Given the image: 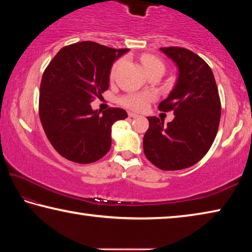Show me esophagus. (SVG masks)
<instances>
[{"label":"esophagus","instance_id":"34e87169","mask_svg":"<svg viewBox=\"0 0 252 252\" xmlns=\"http://www.w3.org/2000/svg\"><path fill=\"white\" fill-rule=\"evenodd\" d=\"M127 116L131 117V118H138L139 116L136 113H133V112H127Z\"/></svg>","mask_w":252,"mask_h":252}]
</instances>
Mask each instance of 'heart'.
<instances>
[{
    "mask_svg": "<svg viewBox=\"0 0 252 252\" xmlns=\"http://www.w3.org/2000/svg\"><path fill=\"white\" fill-rule=\"evenodd\" d=\"M141 62L144 66V69L147 71V73L156 69H161L164 71L163 62H162L160 59L153 57V55H143L141 58ZM122 63H123V60H118L117 62H114V64L112 65V67H111V72H110L111 79L116 78L119 69H120V66L122 65ZM153 99H155V94L150 92H141V93L130 92V93H126L125 95H122L120 99H119V102L127 109L140 111L146 108V106L149 104V102H151Z\"/></svg>",
    "mask_w": 252,
    "mask_h": 252,
    "instance_id": "1",
    "label": "heart"
}]
</instances>
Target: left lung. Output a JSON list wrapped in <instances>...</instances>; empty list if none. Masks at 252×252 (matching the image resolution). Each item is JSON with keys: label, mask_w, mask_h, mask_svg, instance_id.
<instances>
[{"label": "left lung", "mask_w": 252, "mask_h": 252, "mask_svg": "<svg viewBox=\"0 0 252 252\" xmlns=\"http://www.w3.org/2000/svg\"><path fill=\"white\" fill-rule=\"evenodd\" d=\"M160 50L179 70L173 90L158 106L163 112L173 111L174 119L164 126L162 119L148 117L143 151L156 167L174 171L206 156L218 132L221 103L215 76L204 60L185 48Z\"/></svg>", "instance_id": "left-lung-1"}]
</instances>
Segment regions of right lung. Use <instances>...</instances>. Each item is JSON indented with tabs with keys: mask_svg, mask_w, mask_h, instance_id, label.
Returning a JSON list of instances; mask_svg holds the SVG:
<instances>
[{
	"mask_svg": "<svg viewBox=\"0 0 252 252\" xmlns=\"http://www.w3.org/2000/svg\"><path fill=\"white\" fill-rule=\"evenodd\" d=\"M129 49H112L91 41L66 45L42 76L39 114L52 147L65 159L92 163L109 152L111 126L127 118L120 108L102 112L91 102L109 89L113 62Z\"/></svg>",
	"mask_w": 252,
	"mask_h": 252,
	"instance_id": "1",
	"label": "right lung"
}]
</instances>
